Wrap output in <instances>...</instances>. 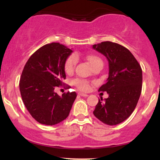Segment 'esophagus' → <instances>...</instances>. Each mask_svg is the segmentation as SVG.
I'll return each instance as SVG.
<instances>
[{
    "mask_svg": "<svg viewBox=\"0 0 160 160\" xmlns=\"http://www.w3.org/2000/svg\"><path fill=\"white\" fill-rule=\"evenodd\" d=\"M78 95H80V96H82V97H87L88 96L87 94H85V93H82V92H78Z\"/></svg>",
    "mask_w": 160,
    "mask_h": 160,
    "instance_id": "1",
    "label": "esophagus"
}]
</instances>
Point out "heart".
Listing matches in <instances>:
<instances>
[{"label":"heart","mask_w":160,"mask_h":160,"mask_svg":"<svg viewBox=\"0 0 160 160\" xmlns=\"http://www.w3.org/2000/svg\"><path fill=\"white\" fill-rule=\"evenodd\" d=\"M78 54H75L74 56H70L66 58L65 64H64V68H65L66 73L70 74V73L73 72L75 65H76L77 58H78ZM86 58L88 61V62L89 63V65H91L92 68H94L95 66L98 65V64H103L102 58L95 54L87 55V56H86ZM73 83H74V85L76 86L78 89H79L81 91L86 92L89 90V89H90V84H89V82H88L87 80H82V79H75V80H74V81H73Z\"/></svg>","instance_id":"1"}]
</instances>
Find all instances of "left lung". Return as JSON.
Listing matches in <instances>:
<instances>
[{
    "label": "left lung",
    "instance_id": "1",
    "mask_svg": "<svg viewBox=\"0 0 160 160\" xmlns=\"http://www.w3.org/2000/svg\"><path fill=\"white\" fill-rule=\"evenodd\" d=\"M109 63L107 82L99 92H107L108 98L99 99L93 113L104 123L114 126L132 113L142 89V70L132 52L123 46L111 41L92 46Z\"/></svg>",
    "mask_w": 160,
    "mask_h": 160
}]
</instances>
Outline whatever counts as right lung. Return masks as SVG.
<instances>
[{"label": "right lung", "mask_w": 160, "mask_h": 160, "mask_svg": "<svg viewBox=\"0 0 160 160\" xmlns=\"http://www.w3.org/2000/svg\"><path fill=\"white\" fill-rule=\"evenodd\" d=\"M71 52L59 43H48L33 53L24 67L20 93L27 110L40 123L52 126L68 117L77 93L68 91L60 96L54 90L64 84V64Z\"/></svg>", "instance_id": "right-lung-1"}]
</instances>
